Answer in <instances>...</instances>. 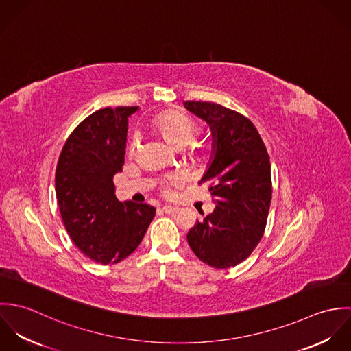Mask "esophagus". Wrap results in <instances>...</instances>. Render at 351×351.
I'll use <instances>...</instances> for the list:
<instances>
[{
    "instance_id": "1",
    "label": "esophagus",
    "mask_w": 351,
    "mask_h": 351,
    "mask_svg": "<svg viewBox=\"0 0 351 351\" xmlns=\"http://www.w3.org/2000/svg\"><path fill=\"white\" fill-rule=\"evenodd\" d=\"M162 210H163L165 213L173 215V213L178 212V208H177V206H171V205H163V206H162Z\"/></svg>"
}]
</instances>
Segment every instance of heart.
Listing matches in <instances>:
<instances>
[{"mask_svg": "<svg viewBox=\"0 0 351 351\" xmlns=\"http://www.w3.org/2000/svg\"><path fill=\"white\" fill-rule=\"evenodd\" d=\"M152 127L173 147L188 146L200 132V124L192 116L180 110H166L156 114L152 119ZM139 147L141 138L139 135H134L128 145L130 155H135L139 151ZM177 182H180V177L177 174L170 176L163 185L165 193L170 195V185Z\"/></svg>", "mask_w": 351, "mask_h": 351, "instance_id": "heart-1", "label": "heart"}]
</instances>
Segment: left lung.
<instances>
[{
	"mask_svg": "<svg viewBox=\"0 0 351 351\" xmlns=\"http://www.w3.org/2000/svg\"><path fill=\"white\" fill-rule=\"evenodd\" d=\"M209 124L213 156L201 182H209L216 208L196 221L186 238L204 263L216 269L245 261L263 237L271 176L266 146L250 119L215 102L185 101Z\"/></svg>",
	"mask_w": 351,
	"mask_h": 351,
	"instance_id": "obj_1",
	"label": "left lung"
}]
</instances>
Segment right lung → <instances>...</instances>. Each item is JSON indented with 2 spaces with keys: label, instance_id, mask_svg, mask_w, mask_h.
I'll list each match as a JSON object with an SVG mask.
<instances>
[{
  "label": "right lung",
  "instance_id": "obj_1",
  "mask_svg": "<svg viewBox=\"0 0 351 351\" xmlns=\"http://www.w3.org/2000/svg\"><path fill=\"white\" fill-rule=\"evenodd\" d=\"M138 106L102 108L67 138L55 171L60 216L74 245L92 261L117 263L136 250L154 216L149 204L117 200L113 176L121 171L128 117Z\"/></svg>",
  "mask_w": 351,
  "mask_h": 351
}]
</instances>
